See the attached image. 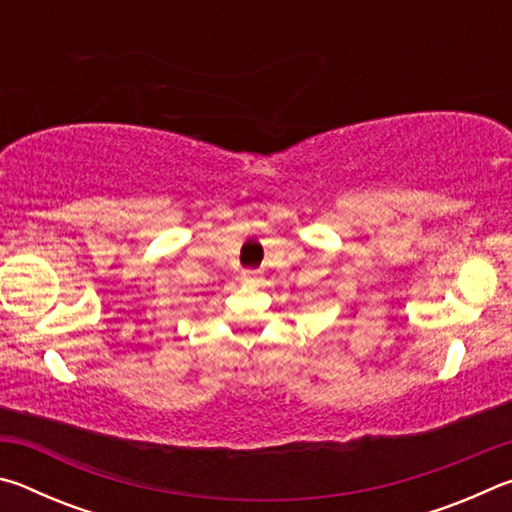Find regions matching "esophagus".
Here are the masks:
<instances>
[{
	"instance_id": "34e87169",
	"label": "esophagus",
	"mask_w": 512,
	"mask_h": 512,
	"mask_svg": "<svg viewBox=\"0 0 512 512\" xmlns=\"http://www.w3.org/2000/svg\"><path fill=\"white\" fill-rule=\"evenodd\" d=\"M241 277H244V282L255 284L259 280V273L257 271H250V268H248V271H244V275H241Z\"/></svg>"
}]
</instances>
